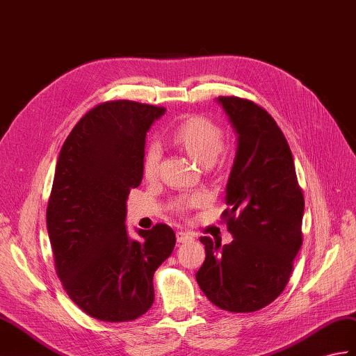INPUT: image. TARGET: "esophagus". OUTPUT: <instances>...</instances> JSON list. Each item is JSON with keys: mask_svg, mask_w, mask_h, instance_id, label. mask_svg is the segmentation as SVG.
<instances>
[{"mask_svg": "<svg viewBox=\"0 0 356 356\" xmlns=\"http://www.w3.org/2000/svg\"><path fill=\"white\" fill-rule=\"evenodd\" d=\"M176 238H177L179 243H188V241H193L194 235L189 234V232H181V230H179V232L176 234Z\"/></svg>", "mask_w": 356, "mask_h": 356, "instance_id": "esophagus-1", "label": "esophagus"}]
</instances>
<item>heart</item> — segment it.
Here are the masks:
<instances>
[{"instance_id": "obj_1", "label": "heart", "mask_w": 356, "mask_h": 356, "mask_svg": "<svg viewBox=\"0 0 356 356\" xmlns=\"http://www.w3.org/2000/svg\"><path fill=\"white\" fill-rule=\"evenodd\" d=\"M172 139L180 147H184L188 154L204 165L216 162L218 154L225 147V134L216 122L204 117H193L184 121L172 131ZM162 158V148L158 143H152L147 147L143 159L144 177L152 180L159 172V163ZM203 194H193L181 197L175 203L176 211L181 212L188 208H193L203 202Z\"/></svg>"}]
</instances>
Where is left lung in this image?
<instances>
[{
	"label": "left lung",
	"instance_id": "8db88e82",
	"mask_svg": "<svg viewBox=\"0 0 356 356\" xmlns=\"http://www.w3.org/2000/svg\"><path fill=\"white\" fill-rule=\"evenodd\" d=\"M217 103L236 134L225 197L234 241L221 245L202 236L206 259L195 279L220 309L253 312L288 284L302 245L305 200L290 145L271 115L238 97H218Z\"/></svg>",
	"mask_w": 356,
	"mask_h": 356
}]
</instances>
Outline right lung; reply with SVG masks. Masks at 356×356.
I'll use <instances>...</instances> for the list:
<instances>
[{"label":"right lung","mask_w":356,"mask_h":356,"mask_svg":"<svg viewBox=\"0 0 356 356\" xmlns=\"http://www.w3.org/2000/svg\"><path fill=\"white\" fill-rule=\"evenodd\" d=\"M165 107L129 100L95 106L66 138L56 163L47 229L70 299L102 321H130L154 302L153 276L170 258L167 225L127 234V198L143 181L145 138Z\"/></svg>","instance_id":"add662e5"}]
</instances>
